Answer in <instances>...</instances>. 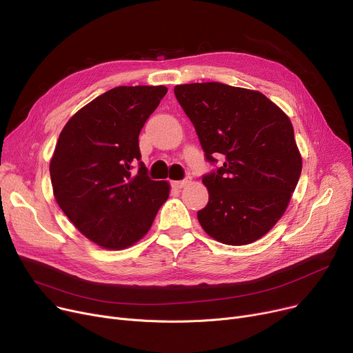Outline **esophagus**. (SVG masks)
I'll return each instance as SVG.
<instances>
[{
    "label": "esophagus",
    "instance_id": "1",
    "mask_svg": "<svg viewBox=\"0 0 353 353\" xmlns=\"http://www.w3.org/2000/svg\"><path fill=\"white\" fill-rule=\"evenodd\" d=\"M190 181H191V178H185V179H182V181H174L172 182V187L176 188V190H181V188L185 187Z\"/></svg>",
    "mask_w": 353,
    "mask_h": 353
}]
</instances>
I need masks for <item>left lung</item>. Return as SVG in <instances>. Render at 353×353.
<instances>
[{"label": "left lung", "instance_id": "8db88e82", "mask_svg": "<svg viewBox=\"0 0 353 353\" xmlns=\"http://www.w3.org/2000/svg\"><path fill=\"white\" fill-rule=\"evenodd\" d=\"M205 159L225 162L203 176L208 204L196 216L214 240L244 245L261 239L286 211L301 172L289 117L263 93L224 83L174 89Z\"/></svg>", "mask_w": 353, "mask_h": 353}]
</instances>
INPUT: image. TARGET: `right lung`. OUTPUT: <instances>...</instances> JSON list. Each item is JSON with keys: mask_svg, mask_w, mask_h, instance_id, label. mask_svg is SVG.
Here are the masks:
<instances>
[{"mask_svg": "<svg viewBox=\"0 0 353 353\" xmlns=\"http://www.w3.org/2000/svg\"><path fill=\"white\" fill-rule=\"evenodd\" d=\"M166 92L165 86H117L81 108L60 133L50 162L54 198L100 247L135 244L170 195V183L148 176L139 150V133Z\"/></svg>", "mask_w": 353, "mask_h": 353, "instance_id": "obj_1", "label": "right lung"}]
</instances>
